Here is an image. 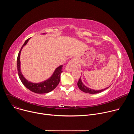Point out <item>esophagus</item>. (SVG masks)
I'll return each instance as SVG.
<instances>
[{
  "label": "esophagus",
  "mask_w": 134,
  "mask_h": 134,
  "mask_svg": "<svg viewBox=\"0 0 134 134\" xmlns=\"http://www.w3.org/2000/svg\"><path fill=\"white\" fill-rule=\"evenodd\" d=\"M76 67H77V63L74 59H72L70 60L67 64L65 67V69L68 71H71Z\"/></svg>",
  "instance_id": "obj_1"
}]
</instances>
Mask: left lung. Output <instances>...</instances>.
Returning a JSON list of instances; mask_svg holds the SVG:
<instances>
[{
    "label": "left lung",
    "mask_w": 134,
    "mask_h": 134,
    "mask_svg": "<svg viewBox=\"0 0 134 134\" xmlns=\"http://www.w3.org/2000/svg\"><path fill=\"white\" fill-rule=\"evenodd\" d=\"M77 85L79 88L83 92H85V93H87L89 94H97V93H99L100 92H102V91H103L104 90L108 88L109 87H108L102 89V90H93L92 88H90L87 86H86L82 82V80H81V77L78 83H77Z\"/></svg>",
    "instance_id": "8db88e82"
}]
</instances>
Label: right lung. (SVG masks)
<instances>
[{"mask_svg":"<svg viewBox=\"0 0 134 134\" xmlns=\"http://www.w3.org/2000/svg\"><path fill=\"white\" fill-rule=\"evenodd\" d=\"M42 34H45L43 33ZM31 39V37L27 39L23 45L22 46L20 52L18 53L17 59V71L19 76V78L21 80L23 84L29 90L38 94H44L49 93L52 90H53L58 85L60 80V75L63 72V65H60L59 67L55 68L51 77L48 79L40 82V83H32L28 80H27L24 76L23 75L21 71V62H20V55L21 51L23 48L27 43L29 40Z\"/></svg>","mask_w":134,"mask_h":134,"instance_id":"1","label":"right lung"}]
</instances>
